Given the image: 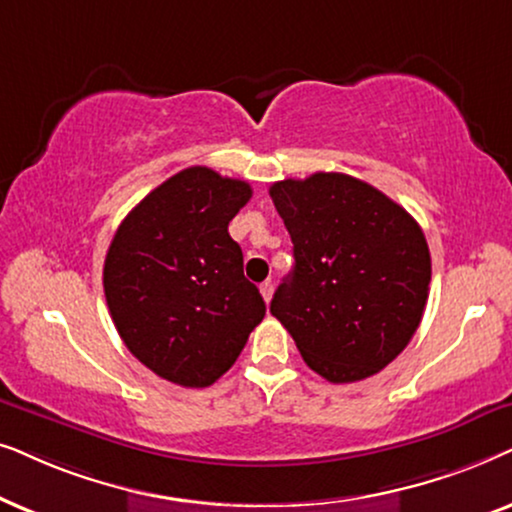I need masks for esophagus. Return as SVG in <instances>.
Here are the masks:
<instances>
[{"label": "esophagus", "instance_id": "esophagus-1", "mask_svg": "<svg viewBox=\"0 0 512 512\" xmlns=\"http://www.w3.org/2000/svg\"><path fill=\"white\" fill-rule=\"evenodd\" d=\"M260 292H262V297H264V302H271V295H274V283L271 281H264L262 285H260Z\"/></svg>", "mask_w": 512, "mask_h": 512}]
</instances>
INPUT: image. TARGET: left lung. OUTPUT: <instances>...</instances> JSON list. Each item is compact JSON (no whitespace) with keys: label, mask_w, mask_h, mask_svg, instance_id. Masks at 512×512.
<instances>
[{"label":"left lung","mask_w":512,"mask_h":512,"mask_svg":"<svg viewBox=\"0 0 512 512\" xmlns=\"http://www.w3.org/2000/svg\"><path fill=\"white\" fill-rule=\"evenodd\" d=\"M269 194L295 245L271 313L304 363L332 384L384 370L426 309L431 252L417 220L344 173L274 182Z\"/></svg>","instance_id":"1"}]
</instances>
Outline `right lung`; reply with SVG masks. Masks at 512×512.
Instances as JSON below:
<instances>
[{
	"mask_svg": "<svg viewBox=\"0 0 512 512\" xmlns=\"http://www.w3.org/2000/svg\"><path fill=\"white\" fill-rule=\"evenodd\" d=\"M250 196L248 182L185 168L149 192L109 243L102 285L119 337L177 386L215 384L267 313L229 236Z\"/></svg>",
	"mask_w": 512,
	"mask_h": 512,
	"instance_id": "1",
	"label": "right lung"
}]
</instances>
